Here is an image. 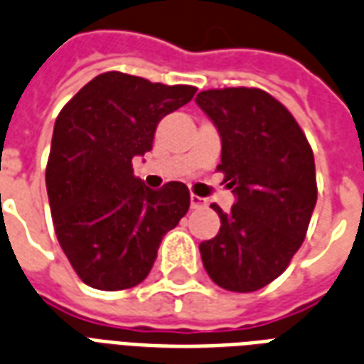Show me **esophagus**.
<instances>
[{"instance_id": "obj_1", "label": "esophagus", "mask_w": 364, "mask_h": 364, "mask_svg": "<svg viewBox=\"0 0 364 364\" xmlns=\"http://www.w3.org/2000/svg\"><path fill=\"white\" fill-rule=\"evenodd\" d=\"M202 206H206V198L196 196V194H191V208H202Z\"/></svg>"}]
</instances>
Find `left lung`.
<instances>
[{"label": "left lung", "instance_id": "8db88e82", "mask_svg": "<svg viewBox=\"0 0 364 364\" xmlns=\"http://www.w3.org/2000/svg\"><path fill=\"white\" fill-rule=\"evenodd\" d=\"M196 105L221 135V164L237 204L200 244L206 273L231 292H254L290 265L317 204L315 158L290 110L257 87L200 91Z\"/></svg>", "mask_w": 364, "mask_h": 364}]
</instances>
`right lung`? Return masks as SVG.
Masks as SVG:
<instances>
[{
  "mask_svg": "<svg viewBox=\"0 0 364 364\" xmlns=\"http://www.w3.org/2000/svg\"><path fill=\"white\" fill-rule=\"evenodd\" d=\"M196 93L124 72L85 83L57 116L46 185L53 227L87 287L126 290L151 273L164 235L188 212L187 185L152 191L133 176V156L152 149L158 122Z\"/></svg>",
  "mask_w": 364,
  "mask_h": 364,
  "instance_id": "obj_1",
  "label": "right lung"
}]
</instances>
